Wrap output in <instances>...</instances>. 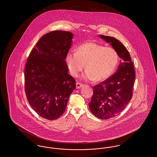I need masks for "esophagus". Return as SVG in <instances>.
I'll return each mask as SVG.
<instances>
[{
	"instance_id": "obj_1",
	"label": "esophagus",
	"mask_w": 157,
	"mask_h": 157,
	"mask_svg": "<svg viewBox=\"0 0 157 157\" xmlns=\"http://www.w3.org/2000/svg\"><path fill=\"white\" fill-rule=\"evenodd\" d=\"M82 83H81L80 82H77L76 83V88L77 89H79V88H81V87L82 86Z\"/></svg>"
}]
</instances>
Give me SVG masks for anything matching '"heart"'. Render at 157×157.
I'll use <instances>...</instances> for the list:
<instances>
[{"label": "heart", "instance_id": "b5f03b06", "mask_svg": "<svg viewBox=\"0 0 157 157\" xmlns=\"http://www.w3.org/2000/svg\"><path fill=\"white\" fill-rule=\"evenodd\" d=\"M65 61L71 75L77 76L85 68L86 80L100 82L112 75L118 63V55L111 47L88 42L79 45L76 52L67 53Z\"/></svg>", "mask_w": 157, "mask_h": 157}]
</instances>
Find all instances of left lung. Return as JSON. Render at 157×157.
I'll use <instances>...</instances> for the list:
<instances>
[{
	"label": "left lung",
	"mask_w": 157,
	"mask_h": 157,
	"mask_svg": "<svg viewBox=\"0 0 157 157\" xmlns=\"http://www.w3.org/2000/svg\"><path fill=\"white\" fill-rule=\"evenodd\" d=\"M110 43L122 59L117 71L94 86L89 103L91 112L98 118L108 120L122 112L132 97L135 78L134 63L127 48L115 37L100 35Z\"/></svg>",
	"instance_id": "obj_1"
}]
</instances>
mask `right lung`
<instances>
[{
	"label": "right lung",
	"instance_id": "obj_1",
	"mask_svg": "<svg viewBox=\"0 0 157 157\" xmlns=\"http://www.w3.org/2000/svg\"><path fill=\"white\" fill-rule=\"evenodd\" d=\"M72 37V33L62 30L45 34L32 50L25 65L26 98L33 109L46 120H56L65 112L76 88L65 61Z\"/></svg>",
	"mask_w": 157,
	"mask_h": 157
}]
</instances>
